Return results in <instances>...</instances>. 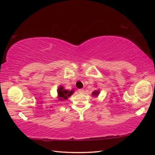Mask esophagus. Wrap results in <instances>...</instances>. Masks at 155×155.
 Segmentation results:
<instances>
[{
	"label": "esophagus",
	"mask_w": 155,
	"mask_h": 155,
	"mask_svg": "<svg viewBox=\"0 0 155 155\" xmlns=\"http://www.w3.org/2000/svg\"><path fill=\"white\" fill-rule=\"evenodd\" d=\"M78 92L80 93V94H82V93L84 92V89H79L78 90Z\"/></svg>",
	"instance_id": "34e87169"
}]
</instances>
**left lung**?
Wrapping results in <instances>:
<instances>
[{"instance_id":"8db88e82","label":"left lung","mask_w":155,"mask_h":155,"mask_svg":"<svg viewBox=\"0 0 155 155\" xmlns=\"http://www.w3.org/2000/svg\"><path fill=\"white\" fill-rule=\"evenodd\" d=\"M92 96H97L98 94H99V91L98 90H95V91H94L92 92Z\"/></svg>"}]
</instances>
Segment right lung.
Wrapping results in <instances>:
<instances>
[{"instance_id": "right-lung-1", "label": "right lung", "mask_w": 155, "mask_h": 155, "mask_svg": "<svg viewBox=\"0 0 155 155\" xmlns=\"http://www.w3.org/2000/svg\"><path fill=\"white\" fill-rule=\"evenodd\" d=\"M74 90H71V91H69V90H64V87L63 86H59V88H58V97L60 101H65L67 100L70 96H71L74 94Z\"/></svg>"}]
</instances>
